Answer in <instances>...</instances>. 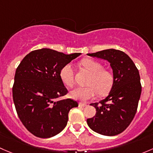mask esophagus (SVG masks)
<instances>
[{"mask_svg":"<svg viewBox=\"0 0 153 153\" xmlns=\"http://www.w3.org/2000/svg\"><path fill=\"white\" fill-rule=\"evenodd\" d=\"M79 107H82V108H85V107L88 106V105L86 103H83V102H80L79 104Z\"/></svg>","mask_w":153,"mask_h":153,"instance_id":"obj_1","label":"esophagus"}]
</instances>
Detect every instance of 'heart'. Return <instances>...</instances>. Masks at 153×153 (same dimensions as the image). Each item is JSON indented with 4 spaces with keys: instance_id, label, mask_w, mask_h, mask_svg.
<instances>
[{
    "instance_id": "1",
    "label": "heart",
    "mask_w": 153,
    "mask_h": 153,
    "mask_svg": "<svg viewBox=\"0 0 153 153\" xmlns=\"http://www.w3.org/2000/svg\"><path fill=\"white\" fill-rule=\"evenodd\" d=\"M82 65L91 74L88 87H77L71 92V97L76 100L85 102L94 98L97 93L105 96L111 91L114 83V76L111 71L103 68V65L92 59H83ZM61 80L68 87L74 84V71L71 64H66L59 72Z\"/></svg>"
}]
</instances>
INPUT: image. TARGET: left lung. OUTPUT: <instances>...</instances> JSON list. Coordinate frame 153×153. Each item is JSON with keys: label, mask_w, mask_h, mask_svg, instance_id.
I'll return each instance as SVG.
<instances>
[{"label": "left lung", "mask_w": 153, "mask_h": 153, "mask_svg": "<svg viewBox=\"0 0 153 153\" xmlns=\"http://www.w3.org/2000/svg\"><path fill=\"white\" fill-rule=\"evenodd\" d=\"M88 55L108 60L114 76L109 95L99 103L91 104L97 113L87 119L88 125L101 135H118L130 125L136 113L141 93L139 72L130 56L119 50L111 48Z\"/></svg>", "instance_id": "8db88e82"}]
</instances>
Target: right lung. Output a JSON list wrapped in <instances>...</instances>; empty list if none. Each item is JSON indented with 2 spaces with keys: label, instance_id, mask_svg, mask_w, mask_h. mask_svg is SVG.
<instances>
[{
  "label": "right lung",
  "instance_id": "right-lung-1",
  "mask_svg": "<svg viewBox=\"0 0 153 153\" xmlns=\"http://www.w3.org/2000/svg\"><path fill=\"white\" fill-rule=\"evenodd\" d=\"M81 54H65L49 48L28 53L17 68L12 96L19 119L26 129L39 138L60 133L68 120V113L78 106L76 101L58 100L68 94L59 72Z\"/></svg>",
  "mask_w": 153,
  "mask_h": 153
}]
</instances>
